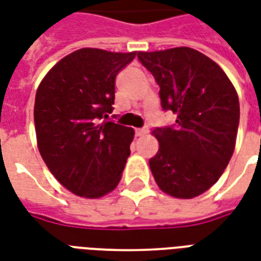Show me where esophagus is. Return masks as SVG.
<instances>
[{
    "label": "esophagus",
    "instance_id": "34e87169",
    "mask_svg": "<svg viewBox=\"0 0 261 261\" xmlns=\"http://www.w3.org/2000/svg\"><path fill=\"white\" fill-rule=\"evenodd\" d=\"M146 134H148V128H145V127L144 128H137L136 130V137H144Z\"/></svg>",
    "mask_w": 261,
    "mask_h": 261
}]
</instances>
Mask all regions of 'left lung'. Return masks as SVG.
Masks as SVG:
<instances>
[{"instance_id":"obj_1","label":"left lung","mask_w":261,"mask_h":261,"mask_svg":"<svg viewBox=\"0 0 261 261\" xmlns=\"http://www.w3.org/2000/svg\"><path fill=\"white\" fill-rule=\"evenodd\" d=\"M160 87L175 124L156 127L159 150L149 159L156 184L174 198L203 194L221 177L235 149L239 99L223 69L202 52L179 47L138 52Z\"/></svg>"}]
</instances>
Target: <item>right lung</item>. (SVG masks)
Listing matches in <instances>:
<instances>
[{
  "mask_svg": "<svg viewBox=\"0 0 261 261\" xmlns=\"http://www.w3.org/2000/svg\"><path fill=\"white\" fill-rule=\"evenodd\" d=\"M137 52L82 48L44 77L34 102L40 155L65 188L99 198L116 188L134 130L105 120L115 103V80Z\"/></svg>",
  "mask_w": 261,
  "mask_h": 261,
  "instance_id": "obj_1",
  "label": "right lung"
}]
</instances>
